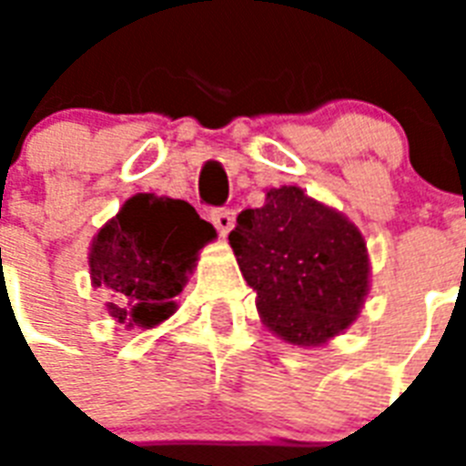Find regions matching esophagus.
Returning a JSON list of instances; mask_svg holds the SVG:
<instances>
[{
  "label": "esophagus",
  "mask_w": 466,
  "mask_h": 466,
  "mask_svg": "<svg viewBox=\"0 0 466 466\" xmlns=\"http://www.w3.org/2000/svg\"><path fill=\"white\" fill-rule=\"evenodd\" d=\"M210 219H212V225H215V229H218L222 237L229 234V229L234 227V212L229 210H212Z\"/></svg>",
  "instance_id": "1"
}]
</instances>
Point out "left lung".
Segmentation results:
<instances>
[{
    "label": "left lung",
    "mask_w": 466,
    "mask_h": 466,
    "mask_svg": "<svg viewBox=\"0 0 466 466\" xmlns=\"http://www.w3.org/2000/svg\"><path fill=\"white\" fill-rule=\"evenodd\" d=\"M256 309L295 346H321L360 314L370 290L368 247L358 227L298 186L270 188L229 232Z\"/></svg>",
    "instance_id": "left-lung-1"
}]
</instances>
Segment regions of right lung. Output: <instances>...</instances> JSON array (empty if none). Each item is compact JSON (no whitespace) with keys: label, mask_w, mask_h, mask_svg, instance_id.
Here are the masks:
<instances>
[{"label":"right lung","mask_w":466,"mask_h":466,"mask_svg":"<svg viewBox=\"0 0 466 466\" xmlns=\"http://www.w3.org/2000/svg\"><path fill=\"white\" fill-rule=\"evenodd\" d=\"M215 237L186 200L137 193L91 241V285L108 288L106 309L118 324L152 329L174 314L198 251Z\"/></svg>","instance_id":"right-lung-1"}]
</instances>
